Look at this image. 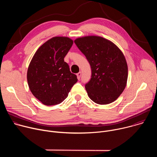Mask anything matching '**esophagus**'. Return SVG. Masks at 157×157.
Wrapping results in <instances>:
<instances>
[{
  "label": "esophagus",
  "mask_w": 157,
  "mask_h": 157,
  "mask_svg": "<svg viewBox=\"0 0 157 157\" xmlns=\"http://www.w3.org/2000/svg\"><path fill=\"white\" fill-rule=\"evenodd\" d=\"M81 76V72H79L78 73H77V77H78V79H80Z\"/></svg>",
  "instance_id": "esophagus-1"
}]
</instances>
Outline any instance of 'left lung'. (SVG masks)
Returning a JSON list of instances; mask_svg holds the SVG:
<instances>
[{
    "label": "left lung",
    "mask_w": 157,
    "mask_h": 157,
    "mask_svg": "<svg viewBox=\"0 0 157 157\" xmlns=\"http://www.w3.org/2000/svg\"><path fill=\"white\" fill-rule=\"evenodd\" d=\"M75 43L91 66V79L85 85L89 97L98 104L116 101L124 91L128 77L122 52L113 42L101 36L78 38Z\"/></svg>",
    "instance_id": "8db88e82"
}]
</instances>
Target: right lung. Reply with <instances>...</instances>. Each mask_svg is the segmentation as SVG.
Segmentation results:
<instances>
[{"label":"right lung","mask_w":157,"mask_h":157,"mask_svg":"<svg viewBox=\"0 0 157 157\" xmlns=\"http://www.w3.org/2000/svg\"><path fill=\"white\" fill-rule=\"evenodd\" d=\"M73 41L56 36L46 41L35 53L28 68L27 81L33 95L46 105L60 104L78 81L64 58Z\"/></svg>","instance_id":"right-lung-1"}]
</instances>
